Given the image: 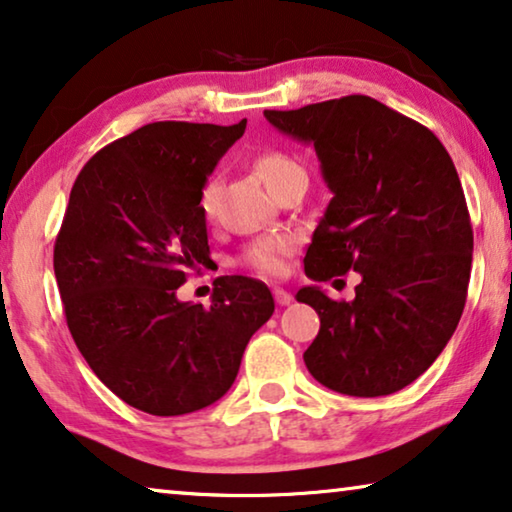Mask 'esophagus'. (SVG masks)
I'll return each mask as SVG.
<instances>
[{"label":"esophagus","instance_id":"obj_1","mask_svg":"<svg viewBox=\"0 0 512 512\" xmlns=\"http://www.w3.org/2000/svg\"><path fill=\"white\" fill-rule=\"evenodd\" d=\"M273 299H276L278 306H287L292 301V294L283 290V287H273Z\"/></svg>","mask_w":512,"mask_h":512}]
</instances>
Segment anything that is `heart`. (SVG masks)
I'll return each mask as SVG.
<instances>
[{
    "mask_svg": "<svg viewBox=\"0 0 512 512\" xmlns=\"http://www.w3.org/2000/svg\"><path fill=\"white\" fill-rule=\"evenodd\" d=\"M255 169L262 181L266 183L269 190L278 187L285 178L299 174L301 164L292 160L290 155L278 153V150H269V153H262L255 160ZM199 211L204 218H213L215 204H218V181L215 178H208V181L201 185L199 192ZM292 241L280 239V236H264V239H257L250 243V246L243 250V264H248L250 269H255L264 276H276V273L283 271L285 257L290 255Z\"/></svg>",
    "mask_w": 512,
    "mask_h": 512,
    "instance_id": "b5f03b06",
    "label": "heart"
}]
</instances>
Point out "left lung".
<instances>
[{"label": "left lung", "instance_id": "8db88e82", "mask_svg": "<svg viewBox=\"0 0 512 512\" xmlns=\"http://www.w3.org/2000/svg\"><path fill=\"white\" fill-rule=\"evenodd\" d=\"M264 115L311 143L334 194L306 276H362L352 301L318 285L297 292L320 315L308 371L348 397L399 392L441 355L466 304L473 229L455 164L431 129L366 95Z\"/></svg>", "mask_w": 512, "mask_h": 512}]
</instances>
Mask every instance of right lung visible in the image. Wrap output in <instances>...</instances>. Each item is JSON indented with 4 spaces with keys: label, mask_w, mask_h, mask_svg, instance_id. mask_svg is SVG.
I'll list each match as a JSON object with an SVG mask.
<instances>
[{
    "label": "right lung",
    "mask_w": 512,
    "mask_h": 512,
    "mask_svg": "<svg viewBox=\"0 0 512 512\" xmlns=\"http://www.w3.org/2000/svg\"><path fill=\"white\" fill-rule=\"evenodd\" d=\"M243 132L246 120L150 122L92 155L71 187L53 253L64 318L95 376L143 413L225 397L273 313L269 287L246 276L215 278L211 306L176 297L211 255L201 185Z\"/></svg>",
    "instance_id": "obj_1"
}]
</instances>
